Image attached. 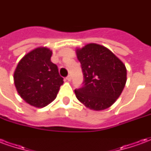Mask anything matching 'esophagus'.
Listing matches in <instances>:
<instances>
[{"label": "esophagus", "instance_id": "1", "mask_svg": "<svg viewBox=\"0 0 151 151\" xmlns=\"http://www.w3.org/2000/svg\"><path fill=\"white\" fill-rule=\"evenodd\" d=\"M66 80L68 81V82H70L71 81V76L70 75H68L66 77Z\"/></svg>", "mask_w": 151, "mask_h": 151}]
</instances>
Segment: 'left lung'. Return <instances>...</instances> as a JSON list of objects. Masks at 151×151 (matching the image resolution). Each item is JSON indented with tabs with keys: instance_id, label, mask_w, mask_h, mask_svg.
Listing matches in <instances>:
<instances>
[{
	"instance_id": "obj_1",
	"label": "left lung",
	"mask_w": 151,
	"mask_h": 151,
	"mask_svg": "<svg viewBox=\"0 0 151 151\" xmlns=\"http://www.w3.org/2000/svg\"><path fill=\"white\" fill-rule=\"evenodd\" d=\"M83 73V86L74 90L86 108L101 111L111 107L126 83L125 65L107 47L89 43L76 50Z\"/></svg>"
}]
</instances>
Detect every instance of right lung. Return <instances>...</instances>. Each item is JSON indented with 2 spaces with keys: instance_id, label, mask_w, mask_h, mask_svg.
<instances>
[{
  "instance_id": "right-lung-1",
  "label": "right lung",
  "mask_w": 151,
  "mask_h": 151,
  "mask_svg": "<svg viewBox=\"0 0 151 151\" xmlns=\"http://www.w3.org/2000/svg\"><path fill=\"white\" fill-rule=\"evenodd\" d=\"M52 54L47 47H37L22 58L14 71V80L18 94L36 108L52 103L64 82L56 65L51 61Z\"/></svg>"
}]
</instances>
